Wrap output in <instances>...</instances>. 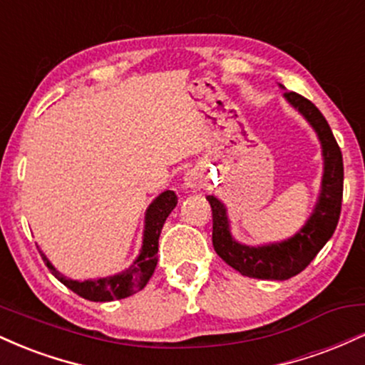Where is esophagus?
<instances>
[{"mask_svg": "<svg viewBox=\"0 0 365 365\" xmlns=\"http://www.w3.org/2000/svg\"><path fill=\"white\" fill-rule=\"evenodd\" d=\"M183 185L187 188H190V190H199V188H202L204 185V180L200 177L199 170L192 168L185 171V175H183Z\"/></svg>", "mask_w": 365, "mask_h": 365, "instance_id": "1", "label": "esophagus"}]
</instances>
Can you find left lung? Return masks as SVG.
Instances as JSON below:
<instances>
[{"instance_id": "1", "label": "left lung", "mask_w": 365, "mask_h": 365, "mask_svg": "<svg viewBox=\"0 0 365 365\" xmlns=\"http://www.w3.org/2000/svg\"><path fill=\"white\" fill-rule=\"evenodd\" d=\"M283 96L316 130L324 159L319 199L307 223L288 240L257 247L244 245L232 237L225 204L215 195H207L212 211V245L216 254L240 274L279 282L304 271L333 237L340 220L343 197V158L328 121L304 96L297 92H284Z\"/></svg>"}]
</instances>
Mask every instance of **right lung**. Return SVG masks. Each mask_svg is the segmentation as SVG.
Instances as JSON below:
<instances>
[{"instance_id":"1","label":"right lung","mask_w":365,"mask_h":365,"mask_svg":"<svg viewBox=\"0 0 365 365\" xmlns=\"http://www.w3.org/2000/svg\"><path fill=\"white\" fill-rule=\"evenodd\" d=\"M178 199L173 190H166L159 194L153 202L149 204L148 211H145V225H144V237H142V249L137 259L130 264L121 273L99 279H86V282H77V279H70L63 276L56 267L48 261V257L41 252V257L48 269L65 284L66 288L81 295L82 299L91 300V302H111V300H120L125 297L133 295V293L140 292L142 288L148 284L153 276L154 269L158 264V245L159 235H161L163 225H165L166 217L177 206Z\"/></svg>"}]
</instances>
